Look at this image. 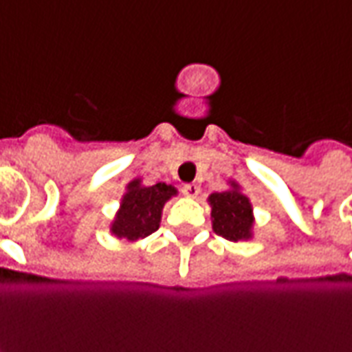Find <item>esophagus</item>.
I'll return each mask as SVG.
<instances>
[{
	"mask_svg": "<svg viewBox=\"0 0 352 352\" xmlns=\"http://www.w3.org/2000/svg\"><path fill=\"white\" fill-rule=\"evenodd\" d=\"M182 193L186 195L187 199H197V195L201 193V187L197 186V184H186V186L182 187Z\"/></svg>",
	"mask_w": 352,
	"mask_h": 352,
	"instance_id": "1",
	"label": "esophagus"
}]
</instances>
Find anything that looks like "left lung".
<instances>
[{"instance_id":"1","label":"left lung","mask_w":352,"mask_h":352,"mask_svg":"<svg viewBox=\"0 0 352 352\" xmlns=\"http://www.w3.org/2000/svg\"><path fill=\"white\" fill-rule=\"evenodd\" d=\"M208 202L212 206V227L215 234L230 242L250 240L253 236V208L236 182H230V189L227 191L210 195Z\"/></svg>"}]
</instances>
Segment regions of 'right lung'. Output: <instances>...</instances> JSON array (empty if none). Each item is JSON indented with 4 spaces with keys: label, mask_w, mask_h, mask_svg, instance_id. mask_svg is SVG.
I'll return each mask as SVG.
<instances>
[{
    "label": "right lung",
    "mask_w": 352,
    "mask_h": 352,
    "mask_svg": "<svg viewBox=\"0 0 352 352\" xmlns=\"http://www.w3.org/2000/svg\"><path fill=\"white\" fill-rule=\"evenodd\" d=\"M176 193V187L166 186L163 182L148 187L142 186V179H133L127 184V191L122 197L110 232L129 242L150 236L159 229L165 202Z\"/></svg>",
    "instance_id": "add662e5"
}]
</instances>
